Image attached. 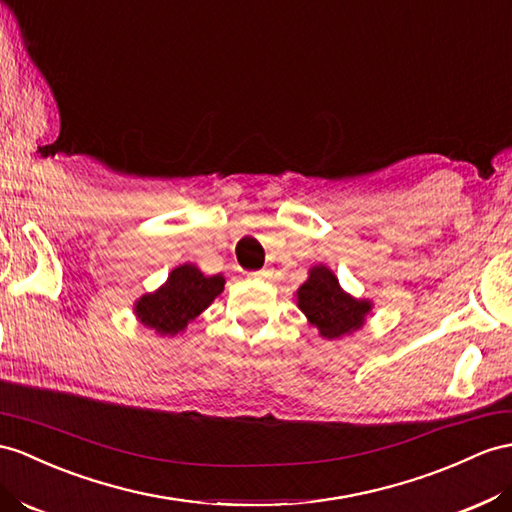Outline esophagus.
Masks as SVG:
<instances>
[{
	"mask_svg": "<svg viewBox=\"0 0 512 512\" xmlns=\"http://www.w3.org/2000/svg\"><path fill=\"white\" fill-rule=\"evenodd\" d=\"M255 277H270L268 270H261V272H255Z\"/></svg>",
	"mask_w": 512,
	"mask_h": 512,
	"instance_id": "34e87169",
	"label": "esophagus"
}]
</instances>
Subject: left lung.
Returning <instances> with one entry per match:
<instances>
[{
  "label": "left lung",
  "mask_w": 512,
  "mask_h": 512,
  "mask_svg": "<svg viewBox=\"0 0 512 512\" xmlns=\"http://www.w3.org/2000/svg\"><path fill=\"white\" fill-rule=\"evenodd\" d=\"M298 307L326 339L361 329L365 313L370 311L368 300L348 296L339 287L335 274L324 266L311 268L307 283L300 285Z\"/></svg>",
  "instance_id": "1"
}]
</instances>
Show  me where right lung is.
I'll list each match as a JSON object with an SVG mask.
<instances>
[{"mask_svg": "<svg viewBox=\"0 0 512 512\" xmlns=\"http://www.w3.org/2000/svg\"><path fill=\"white\" fill-rule=\"evenodd\" d=\"M225 279L205 277L194 266H179L155 294L142 296L136 303V316L149 329L160 335H175L186 329V324L194 320L209 303L222 292Z\"/></svg>", "mask_w": 512, "mask_h": 512, "instance_id": "obj_1", "label": "right lung"}]
</instances>
